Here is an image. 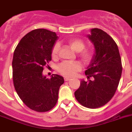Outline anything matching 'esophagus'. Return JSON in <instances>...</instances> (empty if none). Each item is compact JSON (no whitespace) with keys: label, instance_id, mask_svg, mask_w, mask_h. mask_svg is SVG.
I'll return each instance as SVG.
<instances>
[{"label":"esophagus","instance_id":"1","mask_svg":"<svg viewBox=\"0 0 132 132\" xmlns=\"http://www.w3.org/2000/svg\"><path fill=\"white\" fill-rule=\"evenodd\" d=\"M70 79H71L69 78V77H64V80H65V81H69Z\"/></svg>","mask_w":132,"mask_h":132}]
</instances>
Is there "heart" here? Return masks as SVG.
<instances>
[{"instance_id":"b5f03b06","label":"heart","mask_w":132,"mask_h":132,"mask_svg":"<svg viewBox=\"0 0 132 132\" xmlns=\"http://www.w3.org/2000/svg\"><path fill=\"white\" fill-rule=\"evenodd\" d=\"M68 44L72 50L74 51L75 52H79V57L81 58L83 61L85 63H88L92 59L93 53L92 51L89 49L83 50L85 48V43L81 39L78 38L71 39L68 41ZM59 49V45L56 43L51 51V55L53 58L57 57ZM81 65L79 61L63 62L58 65L57 71L64 76L73 77L76 73V72L81 69Z\"/></svg>"}]
</instances>
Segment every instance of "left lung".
Masks as SVG:
<instances>
[{
	"instance_id": "8db88e82",
	"label": "left lung",
	"mask_w": 132,
	"mask_h": 132,
	"mask_svg": "<svg viewBox=\"0 0 132 132\" xmlns=\"http://www.w3.org/2000/svg\"><path fill=\"white\" fill-rule=\"evenodd\" d=\"M88 39L95 52L85 71L87 79H82L75 92L79 103L90 109L103 106L114 95L121 78L122 66L118 45L108 33L100 29H92Z\"/></svg>"
}]
</instances>
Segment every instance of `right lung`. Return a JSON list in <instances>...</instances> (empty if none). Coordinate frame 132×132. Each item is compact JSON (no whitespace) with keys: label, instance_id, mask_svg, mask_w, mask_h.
Returning a JSON list of instances; mask_svg holds the SVG:
<instances>
[{"label":"right lung","instance_id":"right-lung-1","mask_svg":"<svg viewBox=\"0 0 132 132\" xmlns=\"http://www.w3.org/2000/svg\"><path fill=\"white\" fill-rule=\"evenodd\" d=\"M59 37L55 32L38 29L22 37L14 50L12 78L14 88L23 103L38 112L49 111L58 100L62 76L43 75V67L51 60V51Z\"/></svg>","mask_w":132,"mask_h":132}]
</instances>
